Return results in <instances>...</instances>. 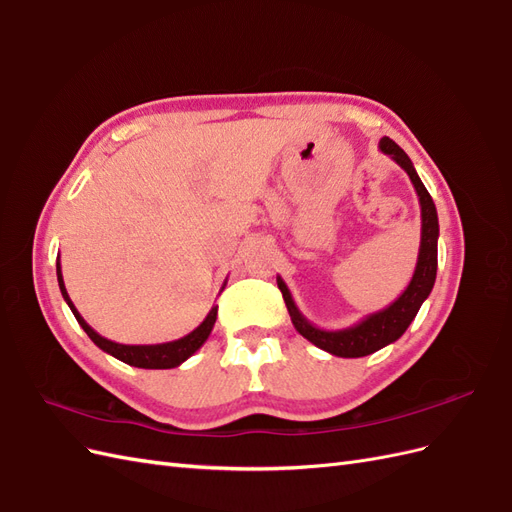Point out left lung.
<instances>
[{"instance_id":"1","label":"left lung","mask_w":512,"mask_h":512,"mask_svg":"<svg viewBox=\"0 0 512 512\" xmlns=\"http://www.w3.org/2000/svg\"><path fill=\"white\" fill-rule=\"evenodd\" d=\"M378 147L382 153H386V156L395 160L401 168L406 170L416 190L418 203H421V247H418L416 269L408 288L401 292L399 299H395L389 307L365 316L361 322L352 324V327L327 331V329L314 327V324L299 312V307L294 305V299L286 282L277 275V288L282 290V297L286 301L294 329H297L307 342H312L324 352L342 356V359H359V356H367L371 352L397 342V339L410 327V322L416 318L418 309H421V305L429 297L433 284H436L438 237H440L436 205H433V200L423 185L421 177L416 175L414 164L408 158V153L395 141H391L389 136H384Z\"/></svg>"}]
</instances>
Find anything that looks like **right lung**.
Returning <instances> with one entry per match:
<instances>
[{
  "label": "right lung",
  "mask_w": 512,
  "mask_h": 512,
  "mask_svg": "<svg viewBox=\"0 0 512 512\" xmlns=\"http://www.w3.org/2000/svg\"><path fill=\"white\" fill-rule=\"evenodd\" d=\"M57 282H59V290H61V297L68 303V307L72 309L74 318L79 320V324L83 327V331L89 335L91 342H94L100 350H104L106 354L115 356V359L128 363L132 367H141V369H170V367H177L183 361H188L190 356L207 342V337L213 331V324L215 318H218V305L211 307V312L207 314V318L198 324V327L188 333L181 339H175V342H166V344H151V346H128V344H117L111 342V339L102 337L100 333H96L94 329L89 327V324L83 320V316L79 314V309L74 307V303L68 297V290L64 284V275H61V265L57 260ZM226 286V284H224ZM222 286V288H224Z\"/></svg>",
  "instance_id": "add662e5"
}]
</instances>
